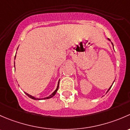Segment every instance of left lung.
Returning <instances> with one entry per match:
<instances>
[{
  "instance_id": "8db88e82",
  "label": "left lung",
  "mask_w": 130,
  "mask_h": 130,
  "mask_svg": "<svg viewBox=\"0 0 130 130\" xmlns=\"http://www.w3.org/2000/svg\"><path fill=\"white\" fill-rule=\"evenodd\" d=\"M108 40H109V41H110V39H108ZM112 44H113V43H112ZM111 87H110V88H109V89H108V91H109V89H111ZM108 91H107V92H108Z\"/></svg>"
}]
</instances>
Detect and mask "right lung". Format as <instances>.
Segmentation results:
<instances>
[{
    "mask_svg": "<svg viewBox=\"0 0 130 130\" xmlns=\"http://www.w3.org/2000/svg\"><path fill=\"white\" fill-rule=\"evenodd\" d=\"M59 82H58V85H57V88H56V90L54 91V93H53V94H51L50 96H48V97H47V98H44V100H47V99H49V98H51L53 97V96H54V95L56 94V92H57V89H58V88H59ZM25 94H26L27 95V96H29V98H30L33 99V100H39V99H38V98H34V96H31V95H30V94H27V93H25Z\"/></svg>",
    "mask_w": 130,
    "mask_h": 130,
    "instance_id": "obj_1",
    "label": "right lung"
}]
</instances>
